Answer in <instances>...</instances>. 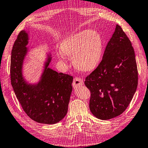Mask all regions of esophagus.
Instances as JSON below:
<instances>
[{
	"instance_id": "1",
	"label": "esophagus",
	"mask_w": 148,
	"mask_h": 148,
	"mask_svg": "<svg viewBox=\"0 0 148 148\" xmlns=\"http://www.w3.org/2000/svg\"><path fill=\"white\" fill-rule=\"evenodd\" d=\"M83 84H84V82H83V80L82 79L79 78V77H75L73 83H72V86H73L74 88H77L83 85Z\"/></svg>"
}]
</instances>
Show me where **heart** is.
Wrapping results in <instances>:
<instances>
[{"mask_svg":"<svg viewBox=\"0 0 148 148\" xmlns=\"http://www.w3.org/2000/svg\"><path fill=\"white\" fill-rule=\"evenodd\" d=\"M63 56L72 59L74 66L83 72L93 71L99 65L103 51L100 34L95 30L82 31L67 37L60 46ZM60 56V59H63Z\"/></svg>","mask_w":148,"mask_h":148,"instance_id":"b5f03b06","label":"heart"}]
</instances>
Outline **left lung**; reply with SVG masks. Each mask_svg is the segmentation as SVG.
<instances>
[{
  "label": "left lung",
  "instance_id": "obj_1",
  "mask_svg": "<svg viewBox=\"0 0 148 148\" xmlns=\"http://www.w3.org/2000/svg\"><path fill=\"white\" fill-rule=\"evenodd\" d=\"M85 85L90 91V112L98 119L119 116L130 103L138 85L137 66L130 40L119 25Z\"/></svg>",
  "mask_w": 148,
  "mask_h": 148
}]
</instances>
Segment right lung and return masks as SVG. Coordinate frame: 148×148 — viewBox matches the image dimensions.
I'll return each instance as SVG.
<instances>
[{"label":"right lung","instance_id":"add662e5","mask_svg":"<svg viewBox=\"0 0 148 148\" xmlns=\"http://www.w3.org/2000/svg\"><path fill=\"white\" fill-rule=\"evenodd\" d=\"M28 42L29 32L22 30L13 46L10 66L12 87L23 110L31 119L45 124H54L67 113L73 77L48 67L52 56L48 53L39 82L28 83L23 74L24 61L29 50Z\"/></svg>","mask_w":148,"mask_h":148}]
</instances>
